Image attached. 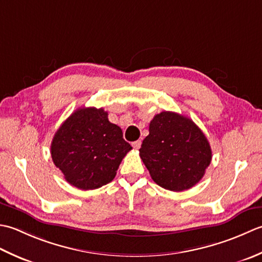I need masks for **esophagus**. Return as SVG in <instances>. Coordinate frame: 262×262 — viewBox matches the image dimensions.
<instances>
[{"label":"esophagus","instance_id":"34e87169","mask_svg":"<svg viewBox=\"0 0 262 262\" xmlns=\"http://www.w3.org/2000/svg\"><path fill=\"white\" fill-rule=\"evenodd\" d=\"M140 146H141V140H137L135 142H132V147L135 149H139L140 148Z\"/></svg>","mask_w":262,"mask_h":262}]
</instances>
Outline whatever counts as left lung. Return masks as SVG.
Listing matches in <instances>:
<instances>
[{
	"label": "left lung",
	"instance_id": "1",
	"mask_svg": "<svg viewBox=\"0 0 262 262\" xmlns=\"http://www.w3.org/2000/svg\"><path fill=\"white\" fill-rule=\"evenodd\" d=\"M139 151L154 182L175 192L198 183L211 162L204 132L189 117L167 111L154 116Z\"/></svg>",
	"mask_w": 262,
	"mask_h": 262
}]
</instances>
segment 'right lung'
Listing matches in <instances>:
<instances>
[{"label":"right lung","instance_id":"right-lung-1","mask_svg":"<svg viewBox=\"0 0 262 262\" xmlns=\"http://www.w3.org/2000/svg\"><path fill=\"white\" fill-rule=\"evenodd\" d=\"M104 108L81 107L63 122L51 145L53 163L80 190L110 183L132 147Z\"/></svg>","mask_w":262,"mask_h":262}]
</instances>
